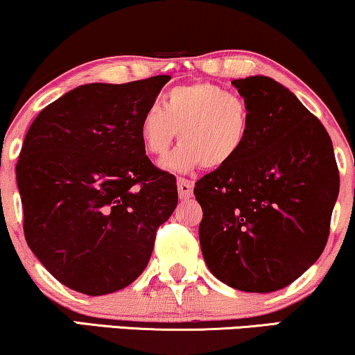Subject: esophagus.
I'll list each match as a JSON object with an SVG mask.
<instances>
[{
    "label": "esophagus",
    "mask_w": 355,
    "mask_h": 355,
    "mask_svg": "<svg viewBox=\"0 0 355 355\" xmlns=\"http://www.w3.org/2000/svg\"><path fill=\"white\" fill-rule=\"evenodd\" d=\"M177 185H178V196H180V200H188L193 195V182L180 177L177 180Z\"/></svg>",
    "instance_id": "34e87169"
}]
</instances>
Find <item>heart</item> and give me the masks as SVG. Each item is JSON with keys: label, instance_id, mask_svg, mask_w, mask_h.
Returning <instances> with one entry per match:
<instances>
[{"label": "heart", "instance_id": "heart-1", "mask_svg": "<svg viewBox=\"0 0 355 355\" xmlns=\"http://www.w3.org/2000/svg\"><path fill=\"white\" fill-rule=\"evenodd\" d=\"M249 107L241 96L216 83L180 85L164 96V107L150 105L139 121L146 150L164 157L175 139L182 144L162 162L170 172L190 173L230 165L249 137Z\"/></svg>", "mask_w": 355, "mask_h": 355}]
</instances>
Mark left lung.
Returning <instances> with one entry per match:
<instances>
[{"instance_id": "8db88e82", "label": "left lung", "mask_w": 355, "mask_h": 355, "mask_svg": "<svg viewBox=\"0 0 355 355\" xmlns=\"http://www.w3.org/2000/svg\"><path fill=\"white\" fill-rule=\"evenodd\" d=\"M249 107L241 154L195 185L200 244L218 280L249 293L285 288L320 259L339 195L324 125L270 77L232 80Z\"/></svg>"}]
</instances>
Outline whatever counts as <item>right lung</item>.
I'll use <instances>...</instances> for the list:
<instances>
[{
	"label": "right lung",
	"mask_w": 355,
	"mask_h": 355,
	"mask_svg": "<svg viewBox=\"0 0 355 355\" xmlns=\"http://www.w3.org/2000/svg\"><path fill=\"white\" fill-rule=\"evenodd\" d=\"M168 80L82 85L26 134L16 165L26 242L71 290L100 297L132 284L178 203L177 180L152 165L139 136Z\"/></svg>",
	"instance_id": "add662e5"
}]
</instances>
